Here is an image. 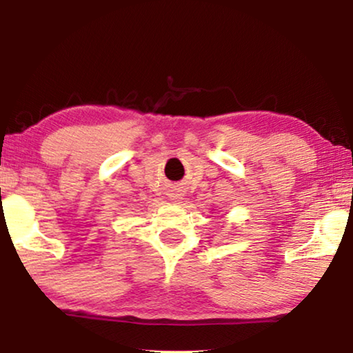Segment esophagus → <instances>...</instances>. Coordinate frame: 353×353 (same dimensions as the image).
Returning <instances> with one entry per match:
<instances>
[{
    "instance_id": "obj_1",
    "label": "esophagus",
    "mask_w": 353,
    "mask_h": 353,
    "mask_svg": "<svg viewBox=\"0 0 353 353\" xmlns=\"http://www.w3.org/2000/svg\"><path fill=\"white\" fill-rule=\"evenodd\" d=\"M172 197H173V199H180V196H176V194L172 196Z\"/></svg>"
}]
</instances>
